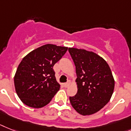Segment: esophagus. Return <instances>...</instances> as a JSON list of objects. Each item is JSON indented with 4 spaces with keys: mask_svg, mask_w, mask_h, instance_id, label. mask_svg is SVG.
<instances>
[{
    "mask_svg": "<svg viewBox=\"0 0 131 131\" xmlns=\"http://www.w3.org/2000/svg\"><path fill=\"white\" fill-rule=\"evenodd\" d=\"M70 81H68V82L64 83V84H63V86H64L65 88H68V86H70Z\"/></svg>",
    "mask_w": 131,
    "mask_h": 131,
    "instance_id": "obj_1",
    "label": "esophagus"
}]
</instances>
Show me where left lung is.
I'll return each instance as SVG.
<instances>
[{"mask_svg":"<svg viewBox=\"0 0 131 131\" xmlns=\"http://www.w3.org/2000/svg\"><path fill=\"white\" fill-rule=\"evenodd\" d=\"M75 66L78 92L70 96L73 108L82 115L94 114L109 102L114 80L106 61L85 49H68Z\"/></svg>","mask_w":131,"mask_h":131,"instance_id":"obj_1","label":"left lung"}]
</instances>
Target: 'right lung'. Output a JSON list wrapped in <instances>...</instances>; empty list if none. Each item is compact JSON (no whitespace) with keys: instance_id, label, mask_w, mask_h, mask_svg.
<instances>
[{"instance_id":"right-lung-1","label":"right lung","mask_w":131,"mask_h":131,"mask_svg":"<svg viewBox=\"0 0 131 131\" xmlns=\"http://www.w3.org/2000/svg\"><path fill=\"white\" fill-rule=\"evenodd\" d=\"M67 50L68 47L47 44L22 59L14 82L16 92L25 104L39 108L50 102L60 88L53 68Z\"/></svg>"}]
</instances>
